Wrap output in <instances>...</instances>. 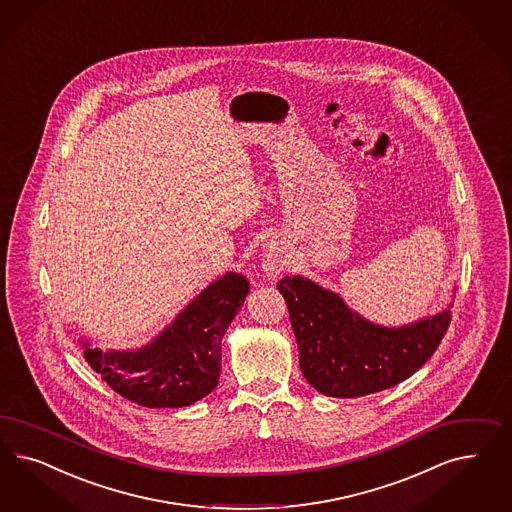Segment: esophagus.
Here are the masks:
<instances>
[{"label": "esophagus", "mask_w": 512, "mask_h": 512, "mask_svg": "<svg viewBox=\"0 0 512 512\" xmlns=\"http://www.w3.org/2000/svg\"><path fill=\"white\" fill-rule=\"evenodd\" d=\"M284 265H286V260H284V254H282V248L279 245H271L265 250L264 269L269 277L279 275L284 269Z\"/></svg>", "instance_id": "1"}]
</instances>
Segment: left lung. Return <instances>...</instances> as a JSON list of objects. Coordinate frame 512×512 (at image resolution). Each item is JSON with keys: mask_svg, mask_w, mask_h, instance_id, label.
<instances>
[{"mask_svg": "<svg viewBox=\"0 0 512 512\" xmlns=\"http://www.w3.org/2000/svg\"><path fill=\"white\" fill-rule=\"evenodd\" d=\"M307 382L330 397H362L409 379L439 348L450 309L405 328H380L352 313L337 294L309 279L277 284Z\"/></svg>", "mask_w": 512, "mask_h": 512, "instance_id": "obj_1", "label": "left lung"}]
</instances>
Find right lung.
I'll use <instances>...</instances> for the list:
<instances>
[{
    "label": "right lung",
    "mask_w": 512,
    "mask_h": 512,
    "mask_svg": "<svg viewBox=\"0 0 512 512\" xmlns=\"http://www.w3.org/2000/svg\"><path fill=\"white\" fill-rule=\"evenodd\" d=\"M247 294V279L228 273L209 284L149 347L101 352L84 343V360L116 394L137 405L188 407L215 390L220 341Z\"/></svg>",
    "instance_id": "1"
}]
</instances>
